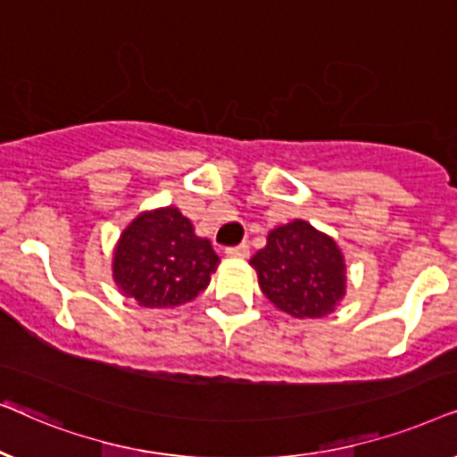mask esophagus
<instances>
[{
    "mask_svg": "<svg viewBox=\"0 0 457 457\" xmlns=\"http://www.w3.org/2000/svg\"><path fill=\"white\" fill-rule=\"evenodd\" d=\"M248 245H238V246H229V248H225V254H228V257H248Z\"/></svg>",
    "mask_w": 457,
    "mask_h": 457,
    "instance_id": "34e87169",
    "label": "esophagus"
}]
</instances>
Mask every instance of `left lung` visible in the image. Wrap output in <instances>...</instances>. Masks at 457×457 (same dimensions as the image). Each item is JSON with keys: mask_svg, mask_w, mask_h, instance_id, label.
<instances>
[{"mask_svg": "<svg viewBox=\"0 0 457 457\" xmlns=\"http://www.w3.org/2000/svg\"><path fill=\"white\" fill-rule=\"evenodd\" d=\"M251 265L263 295L292 318H324L346 292V265L338 245L303 219L271 229Z\"/></svg>", "mask_w": 457, "mask_h": 457, "instance_id": "1", "label": "left lung"}]
</instances>
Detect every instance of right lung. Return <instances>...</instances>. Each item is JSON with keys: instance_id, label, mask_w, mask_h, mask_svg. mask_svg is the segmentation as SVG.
I'll return each instance as SVG.
<instances>
[{"instance_id": "right-lung-1", "label": "right lung", "mask_w": 457, "mask_h": 457, "mask_svg": "<svg viewBox=\"0 0 457 457\" xmlns=\"http://www.w3.org/2000/svg\"><path fill=\"white\" fill-rule=\"evenodd\" d=\"M219 257L211 242L194 234L190 219L175 206L144 211L120 234L112 278L142 307H178L211 282Z\"/></svg>"}]
</instances>
